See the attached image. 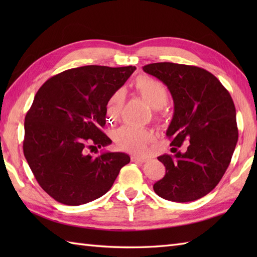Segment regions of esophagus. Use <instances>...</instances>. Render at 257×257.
Masks as SVG:
<instances>
[{
  "label": "esophagus",
  "instance_id": "34e87169",
  "mask_svg": "<svg viewBox=\"0 0 257 257\" xmlns=\"http://www.w3.org/2000/svg\"><path fill=\"white\" fill-rule=\"evenodd\" d=\"M132 160L135 161V162H140V163H144V162H147L149 160V158L147 157H140V156H133L132 157Z\"/></svg>",
  "mask_w": 257,
  "mask_h": 257
}]
</instances>
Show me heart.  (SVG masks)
<instances>
[{"instance_id":"heart-1","label":"heart","mask_w":257,"mask_h":257,"mask_svg":"<svg viewBox=\"0 0 257 257\" xmlns=\"http://www.w3.org/2000/svg\"><path fill=\"white\" fill-rule=\"evenodd\" d=\"M135 87L136 90L149 102L151 107L160 109L167 105L169 98L168 90L161 80L149 76H140L136 79ZM123 102V94L119 90L114 91L109 97L106 103V116L110 121H116L120 117ZM151 138L152 136L148 130L134 125H122L113 135L114 143L120 149L135 151L138 154H145Z\"/></svg>"}]
</instances>
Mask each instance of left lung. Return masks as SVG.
I'll list each match as a JSON object with an SVG mask.
<instances>
[{
  "instance_id": "left-lung-1",
  "label": "left lung",
  "mask_w": 257,
  "mask_h": 257,
  "mask_svg": "<svg viewBox=\"0 0 257 257\" xmlns=\"http://www.w3.org/2000/svg\"><path fill=\"white\" fill-rule=\"evenodd\" d=\"M170 90L174 113L167 130L174 156L158 157L166 176L155 192L173 202H191L210 193L224 176L237 143L235 106L230 92L207 70L174 63L144 66ZM190 144L184 154L177 148Z\"/></svg>"
}]
</instances>
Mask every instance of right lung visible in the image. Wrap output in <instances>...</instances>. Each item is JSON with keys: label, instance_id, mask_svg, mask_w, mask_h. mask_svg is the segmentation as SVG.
<instances>
[{"label": "right lung", "instance_id": "add662e5", "mask_svg": "<svg viewBox=\"0 0 257 257\" xmlns=\"http://www.w3.org/2000/svg\"><path fill=\"white\" fill-rule=\"evenodd\" d=\"M135 69L97 65L67 69L36 92L25 116L23 151L38 184L59 203L75 206L100 198L130 162L122 152L94 158L87 150L111 144L101 132L106 103Z\"/></svg>", "mask_w": 257, "mask_h": 257}]
</instances>
